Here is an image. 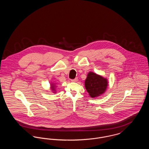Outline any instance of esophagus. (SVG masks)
<instances>
[{
	"mask_svg": "<svg viewBox=\"0 0 149 149\" xmlns=\"http://www.w3.org/2000/svg\"><path fill=\"white\" fill-rule=\"evenodd\" d=\"M77 81H78V78H75L74 79L71 80V81H72V82H77Z\"/></svg>",
	"mask_w": 149,
	"mask_h": 149,
	"instance_id": "34e87169",
	"label": "esophagus"
}]
</instances>
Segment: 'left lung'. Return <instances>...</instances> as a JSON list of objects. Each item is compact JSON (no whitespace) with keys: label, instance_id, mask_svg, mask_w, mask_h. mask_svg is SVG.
<instances>
[{"label":"left lung","instance_id":"left-lung-1","mask_svg":"<svg viewBox=\"0 0 149 149\" xmlns=\"http://www.w3.org/2000/svg\"><path fill=\"white\" fill-rule=\"evenodd\" d=\"M108 86L106 78L93 72L88 74L85 79V87L86 91L92 98L98 97L105 92Z\"/></svg>","mask_w":149,"mask_h":149}]
</instances>
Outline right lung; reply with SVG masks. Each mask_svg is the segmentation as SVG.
I'll return each mask as SVG.
<instances>
[{
	"mask_svg": "<svg viewBox=\"0 0 149 149\" xmlns=\"http://www.w3.org/2000/svg\"><path fill=\"white\" fill-rule=\"evenodd\" d=\"M51 90H52V91H54V92H55V84L52 83V84H51Z\"/></svg>",
	"mask_w": 149,
	"mask_h": 149,
	"instance_id": "right-lung-1",
	"label": "right lung"
}]
</instances>
